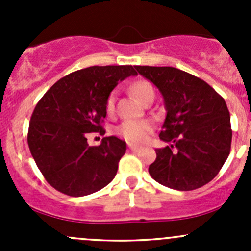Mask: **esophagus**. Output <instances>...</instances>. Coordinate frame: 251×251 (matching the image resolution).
<instances>
[{
	"label": "esophagus",
	"instance_id": "1",
	"mask_svg": "<svg viewBox=\"0 0 251 251\" xmlns=\"http://www.w3.org/2000/svg\"><path fill=\"white\" fill-rule=\"evenodd\" d=\"M128 148H130L131 151H140V149L142 148V147H140V146H136V144H131V143H128Z\"/></svg>",
	"mask_w": 251,
	"mask_h": 251
}]
</instances>
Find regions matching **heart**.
I'll use <instances>...</instances> for the list:
<instances>
[{"instance_id": "b5f03b06", "label": "heart", "mask_w": 251, "mask_h": 251, "mask_svg": "<svg viewBox=\"0 0 251 251\" xmlns=\"http://www.w3.org/2000/svg\"><path fill=\"white\" fill-rule=\"evenodd\" d=\"M131 91L133 95L143 102L148 96L155 95L154 88L151 82L146 80H138L131 86ZM115 102H116V92L113 91L107 98L105 108L109 114L115 111ZM153 123L149 120H125L116 127V133L124 138V140L132 142V143H141L146 141L149 133L153 131Z\"/></svg>"}]
</instances>
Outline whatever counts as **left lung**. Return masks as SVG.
Returning <instances> with one entry per match:
<instances>
[{
    "instance_id": "1",
    "label": "left lung",
    "mask_w": 251,
    "mask_h": 251,
    "mask_svg": "<svg viewBox=\"0 0 251 251\" xmlns=\"http://www.w3.org/2000/svg\"><path fill=\"white\" fill-rule=\"evenodd\" d=\"M165 100L166 118L149 175L163 186L193 191L220 173L231 151V116L224 98L201 78L173 67L137 65Z\"/></svg>"
}]
</instances>
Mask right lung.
Returning a JSON list of instances; mask_svg holds the SVG:
<instances>
[{
	"label": "right lung",
	"mask_w": 251,
	"mask_h": 251,
	"mask_svg": "<svg viewBox=\"0 0 251 251\" xmlns=\"http://www.w3.org/2000/svg\"><path fill=\"white\" fill-rule=\"evenodd\" d=\"M131 75H137L132 65L85 68L58 80L39 100L27 144L45 179L58 192L83 197L113 181L126 142L109 136L91 147L87 137L91 132L104 135L108 96Z\"/></svg>",
	"instance_id": "right-lung-1"
}]
</instances>
